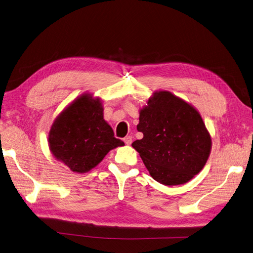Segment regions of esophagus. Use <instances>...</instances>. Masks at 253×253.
Wrapping results in <instances>:
<instances>
[{
  "instance_id": "obj_1",
  "label": "esophagus",
  "mask_w": 253,
  "mask_h": 253,
  "mask_svg": "<svg viewBox=\"0 0 253 253\" xmlns=\"http://www.w3.org/2000/svg\"><path fill=\"white\" fill-rule=\"evenodd\" d=\"M124 141H125V143L126 144V145H130L131 141H133V138H131V136H126V137H125Z\"/></svg>"
}]
</instances>
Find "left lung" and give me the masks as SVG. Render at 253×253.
Returning a JSON list of instances; mask_svg holds the SVG:
<instances>
[{"label": "left lung", "instance_id": "8db88e82", "mask_svg": "<svg viewBox=\"0 0 253 253\" xmlns=\"http://www.w3.org/2000/svg\"><path fill=\"white\" fill-rule=\"evenodd\" d=\"M133 146L151 177L165 185L183 184L205 166L211 138L199 112L169 91H159L140 111Z\"/></svg>", "mask_w": 253, "mask_h": 253}]
</instances>
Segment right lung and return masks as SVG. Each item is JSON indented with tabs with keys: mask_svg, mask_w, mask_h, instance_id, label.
Instances as JSON below:
<instances>
[{
	"mask_svg": "<svg viewBox=\"0 0 253 253\" xmlns=\"http://www.w3.org/2000/svg\"><path fill=\"white\" fill-rule=\"evenodd\" d=\"M48 140L55 158L77 173L88 172L111 149L125 145L104 120L101 102L89 94L81 95L55 119Z\"/></svg>",
	"mask_w": 253,
	"mask_h": 253,
	"instance_id": "add662e5",
	"label": "right lung"
}]
</instances>
